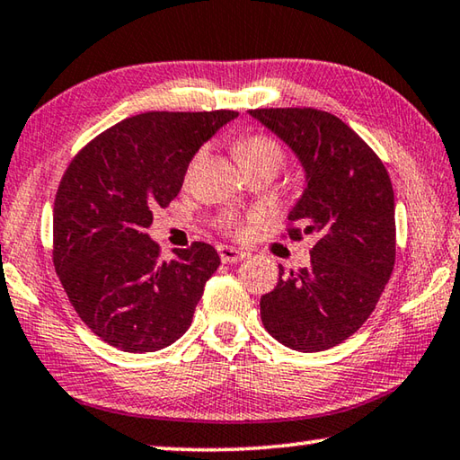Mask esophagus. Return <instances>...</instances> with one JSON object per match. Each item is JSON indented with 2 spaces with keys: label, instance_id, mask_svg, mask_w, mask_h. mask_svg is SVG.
I'll return each mask as SVG.
<instances>
[{
  "label": "esophagus",
  "instance_id": "obj_1",
  "mask_svg": "<svg viewBox=\"0 0 460 460\" xmlns=\"http://www.w3.org/2000/svg\"><path fill=\"white\" fill-rule=\"evenodd\" d=\"M219 255H221V261H223V263H235V261L243 260L247 253L241 252V249H235V247L219 245Z\"/></svg>",
  "mask_w": 460,
  "mask_h": 460
}]
</instances>
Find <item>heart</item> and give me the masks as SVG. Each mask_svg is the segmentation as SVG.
I'll use <instances>...</instances> for the list:
<instances>
[{"label": "heart", "instance_id": "b5f03b06", "mask_svg": "<svg viewBox=\"0 0 460 460\" xmlns=\"http://www.w3.org/2000/svg\"><path fill=\"white\" fill-rule=\"evenodd\" d=\"M235 150L241 164H247V162H263V164H274L276 168H279L286 158L282 144H279L278 139L263 134L241 137L235 146ZM258 219L260 215H252L249 217V223ZM223 225L227 227V231L233 233V235H241V233L245 231V223L239 221L237 217H227V219L223 221Z\"/></svg>", "mask_w": 460, "mask_h": 460}]
</instances>
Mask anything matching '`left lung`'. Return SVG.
<instances>
[{
    "label": "left lung",
    "instance_id": "left-lung-1",
    "mask_svg": "<svg viewBox=\"0 0 460 460\" xmlns=\"http://www.w3.org/2000/svg\"><path fill=\"white\" fill-rule=\"evenodd\" d=\"M296 154L305 190L288 237L314 235L310 266L284 274L261 296L266 331L282 345L316 353L361 329L394 271V189L377 154L332 113L310 107L252 109Z\"/></svg>",
    "mask_w": 460,
    "mask_h": 460
}]
</instances>
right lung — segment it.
Wrapping results in <instances>:
<instances>
[{
    "label": "right lung",
    "instance_id": "right-lung-1",
    "mask_svg": "<svg viewBox=\"0 0 460 460\" xmlns=\"http://www.w3.org/2000/svg\"><path fill=\"white\" fill-rule=\"evenodd\" d=\"M237 115H136L68 164L54 200V268L81 321L111 347L152 353L189 331L219 253L194 241L164 261L146 231L154 208L178 197L199 147Z\"/></svg>",
    "mask_w": 460,
    "mask_h": 460
}]
</instances>
